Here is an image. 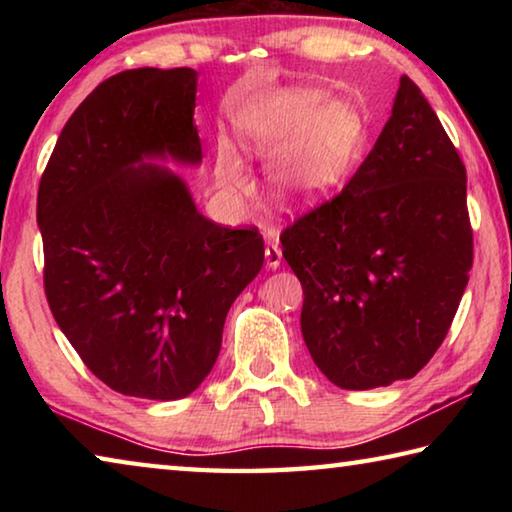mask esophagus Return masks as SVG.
<instances>
[{"instance_id":"1","label":"esophagus","mask_w":512,"mask_h":512,"mask_svg":"<svg viewBox=\"0 0 512 512\" xmlns=\"http://www.w3.org/2000/svg\"><path fill=\"white\" fill-rule=\"evenodd\" d=\"M264 257H266V266L268 268H275L280 266V262H282V250H280V246L275 244V241H268L266 244V248H264Z\"/></svg>"}]
</instances>
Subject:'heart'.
<instances>
[{
  "mask_svg": "<svg viewBox=\"0 0 512 512\" xmlns=\"http://www.w3.org/2000/svg\"><path fill=\"white\" fill-rule=\"evenodd\" d=\"M241 149L273 162L268 178L282 203L302 205L341 183L359 142V119L339 101L307 85H291L262 97L237 117ZM214 178L230 194H244L250 171L237 144L219 137L214 146Z\"/></svg>",
  "mask_w": 512,
  "mask_h": 512,
  "instance_id": "heart-1",
  "label": "heart"
}]
</instances>
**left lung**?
<instances>
[{
  "instance_id": "obj_1",
  "label": "left lung",
  "mask_w": 512,
  "mask_h": 512,
  "mask_svg": "<svg viewBox=\"0 0 512 512\" xmlns=\"http://www.w3.org/2000/svg\"><path fill=\"white\" fill-rule=\"evenodd\" d=\"M467 176L418 85L343 192L282 232L305 293L302 339L345 391L415 377L447 336L470 280Z\"/></svg>"
}]
</instances>
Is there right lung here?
I'll use <instances>...</instances> for the list:
<instances>
[{
	"mask_svg": "<svg viewBox=\"0 0 512 512\" xmlns=\"http://www.w3.org/2000/svg\"><path fill=\"white\" fill-rule=\"evenodd\" d=\"M196 69L140 67L88 94L38 189L45 293L60 332L112 391L180 400L210 375L225 316L264 264L257 230L198 212L167 164L203 160Z\"/></svg>",
	"mask_w": 512,
	"mask_h": 512,
	"instance_id": "1",
	"label": "right lung"
}]
</instances>
